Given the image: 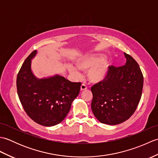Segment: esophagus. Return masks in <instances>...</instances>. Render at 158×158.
<instances>
[{"label": "esophagus", "instance_id": "esophagus-1", "mask_svg": "<svg viewBox=\"0 0 158 158\" xmlns=\"http://www.w3.org/2000/svg\"><path fill=\"white\" fill-rule=\"evenodd\" d=\"M87 88H88V86H87L85 84H84V83H83V84L81 85V91L86 89Z\"/></svg>", "mask_w": 158, "mask_h": 158}]
</instances>
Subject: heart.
I'll return each mask as SVG.
<instances>
[{
  "label": "heart",
  "instance_id": "obj_1",
  "mask_svg": "<svg viewBox=\"0 0 158 158\" xmlns=\"http://www.w3.org/2000/svg\"><path fill=\"white\" fill-rule=\"evenodd\" d=\"M75 64L77 68L82 71L89 70L88 77L92 83H98L103 81L108 73V63L98 56L92 55L83 57L77 60ZM69 71L74 76L79 75V72L72 66H69Z\"/></svg>",
  "mask_w": 158,
  "mask_h": 158
}]
</instances>
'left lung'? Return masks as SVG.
<instances>
[{"label": "left lung", "instance_id": "obj_1", "mask_svg": "<svg viewBox=\"0 0 158 158\" xmlns=\"http://www.w3.org/2000/svg\"><path fill=\"white\" fill-rule=\"evenodd\" d=\"M126 62L118 67L110 66L103 81L92 86V110L100 122L117 125L133 115L141 98L143 75L130 55L124 53Z\"/></svg>", "mask_w": 158, "mask_h": 158}]
</instances>
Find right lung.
<instances>
[{
    "label": "right lung",
    "instance_id": "add662e5",
    "mask_svg": "<svg viewBox=\"0 0 158 158\" xmlns=\"http://www.w3.org/2000/svg\"><path fill=\"white\" fill-rule=\"evenodd\" d=\"M35 50L25 60L17 76V91L26 114L40 125L53 126L65 118L71 104L79 95L81 82H70L56 75L39 79L31 71Z\"/></svg>",
    "mask_w": 158,
    "mask_h": 158
}]
</instances>
